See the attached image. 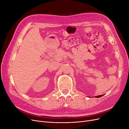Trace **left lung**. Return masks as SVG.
Returning <instances> with one entry per match:
<instances>
[{"mask_svg": "<svg viewBox=\"0 0 129 129\" xmlns=\"http://www.w3.org/2000/svg\"><path fill=\"white\" fill-rule=\"evenodd\" d=\"M104 95H100V96H95V97H96V98H99V97H102V96H103Z\"/></svg>", "mask_w": 129, "mask_h": 129, "instance_id": "obj_1", "label": "left lung"}]
</instances>
